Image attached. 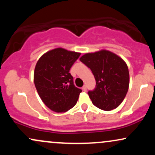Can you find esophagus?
Instances as JSON below:
<instances>
[{
    "label": "esophagus",
    "mask_w": 155,
    "mask_h": 155,
    "mask_svg": "<svg viewBox=\"0 0 155 155\" xmlns=\"http://www.w3.org/2000/svg\"><path fill=\"white\" fill-rule=\"evenodd\" d=\"M82 90H83V91H84V92L87 91V87H86V86H85V85H84V86L82 87Z\"/></svg>",
    "instance_id": "obj_1"
}]
</instances>
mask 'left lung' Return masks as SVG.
<instances>
[{
    "label": "left lung",
    "instance_id": "1",
    "mask_svg": "<svg viewBox=\"0 0 155 155\" xmlns=\"http://www.w3.org/2000/svg\"><path fill=\"white\" fill-rule=\"evenodd\" d=\"M79 60L91 69L95 79L96 87L88 92L92 104L104 111L118 107L129 88V71L125 62L105 49L87 53Z\"/></svg>",
    "mask_w": 155,
    "mask_h": 155
}]
</instances>
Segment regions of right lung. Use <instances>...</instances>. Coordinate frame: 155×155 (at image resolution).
<instances>
[{"label":"right lung","instance_id":"obj_1","mask_svg":"<svg viewBox=\"0 0 155 155\" xmlns=\"http://www.w3.org/2000/svg\"><path fill=\"white\" fill-rule=\"evenodd\" d=\"M81 53L56 48L39 58L35 67L33 80L44 104L54 112H65L77 102L81 89L74 84L69 73Z\"/></svg>","mask_w":155,"mask_h":155}]
</instances>
